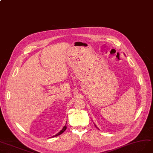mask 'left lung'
Listing matches in <instances>:
<instances>
[{
    "instance_id": "left-lung-1",
    "label": "left lung",
    "mask_w": 153,
    "mask_h": 153,
    "mask_svg": "<svg viewBox=\"0 0 153 153\" xmlns=\"http://www.w3.org/2000/svg\"><path fill=\"white\" fill-rule=\"evenodd\" d=\"M96 127H97V126H96Z\"/></svg>"
}]
</instances>
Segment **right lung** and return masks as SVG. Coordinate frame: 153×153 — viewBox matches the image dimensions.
I'll use <instances>...</instances> for the list:
<instances>
[{"instance_id":"add662e5","label":"right lung","mask_w":153,"mask_h":153,"mask_svg":"<svg viewBox=\"0 0 153 153\" xmlns=\"http://www.w3.org/2000/svg\"><path fill=\"white\" fill-rule=\"evenodd\" d=\"M66 128H67V127H66V125H65V126L63 127V128H62V129L61 130V131H60V132H59L58 134H56V135H55L54 136H55V137H56V136H58V135H60L61 134H62V133H63V132H64L65 131Z\"/></svg>"}]
</instances>
